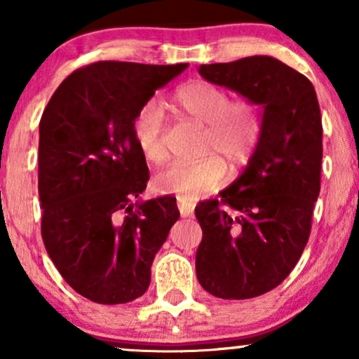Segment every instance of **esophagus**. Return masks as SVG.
Listing matches in <instances>:
<instances>
[{
    "label": "esophagus",
    "mask_w": 359,
    "mask_h": 359,
    "mask_svg": "<svg viewBox=\"0 0 359 359\" xmlns=\"http://www.w3.org/2000/svg\"><path fill=\"white\" fill-rule=\"evenodd\" d=\"M177 205H179L180 216H182V217L192 216L194 208H196V204H194V203H187V201H182V199H179V203H177Z\"/></svg>",
    "instance_id": "obj_1"
}]
</instances>
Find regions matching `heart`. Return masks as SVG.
<instances>
[{"instance_id": "heart-1", "label": "heart", "mask_w": 359, "mask_h": 359, "mask_svg": "<svg viewBox=\"0 0 359 359\" xmlns=\"http://www.w3.org/2000/svg\"><path fill=\"white\" fill-rule=\"evenodd\" d=\"M172 108L204 126L197 162H177L160 172L155 187L194 203L224 182L226 166L240 170L250 162L263 133V116L258 102L241 97L229 101L219 86L192 81L180 86L170 100ZM163 111L154 101L143 104L135 116L133 135L138 150L148 162H165L168 151L163 142Z\"/></svg>"}]
</instances>
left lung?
I'll use <instances>...</instances> for the list:
<instances>
[{
	"label": "left lung",
	"mask_w": 359,
	"mask_h": 359,
	"mask_svg": "<svg viewBox=\"0 0 359 359\" xmlns=\"http://www.w3.org/2000/svg\"><path fill=\"white\" fill-rule=\"evenodd\" d=\"M205 81L258 102L257 150L219 199L197 204V280L219 299L266 294L297 265L320 191L323 121L312 82L269 55L203 64Z\"/></svg>",
	"instance_id": "1"
}]
</instances>
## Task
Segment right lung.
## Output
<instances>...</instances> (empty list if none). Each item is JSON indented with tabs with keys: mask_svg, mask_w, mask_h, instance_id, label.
<instances>
[{
	"mask_svg": "<svg viewBox=\"0 0 359 359\" xmlns=\"http://www.w3.org/2000/svg\"><path fill=\"white\" fill-rule=\"evenodd\" d=\"M189 64L96 62L57 88L40 119L39 196L45 250L65 282L97 304H126L179 219L175 197L142 201L150 179L133 121Z\"/></svg>",
	"mask_w": 359,
	"mask_h": 359,
	"instance_id": "1",
	"label": "right lung"
}]
</instances>
